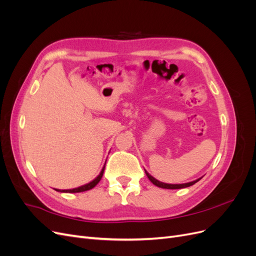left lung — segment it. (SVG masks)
<instances>
[{
	"instance_id": "left-lung-1",
	"label": "left lung",
	"mask_w": 256,
	"mask_h": 256,
	"mask_svg": "<svg viewBox=\"0 0 256 256\" xmlns=\"http://www.w3.org/2000/svg\"><path fill=\"white\" fill-rule=\"evenodd\" d=\"M145 174H146V176L148 177V180L154 184V186H157V187H159V188H164V189H182V188H187V187H190V186H192V184H194L196 182H198L200 178H198V180H193V182H186V184H166V182H159L158 180H156V178L154 177H152L148 172L146 171L145 170Z\"/></svg>"
}]
</instances>
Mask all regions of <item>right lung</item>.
Masks as SVG:
<instances>
[{
	"label": "right lung",
	"instance_id": "obj_1",
	"mask_svg": "<svg viewBox=\"0 0 256 256\" xmlns=\"http://www.w3.org/2000/svg\"><path fill=\"white\" fill-rule=\"evenodd\" d=\"M104 168H106V164L102 170V172L99 173V175L95 178L94 180H92L90 182L86 184H83L81 186V187H78V188H74V189H67V190H60V189H56V191L58 192H65V193H76V192H83V191H88V190H90L95 187V186L100 182V180L102 178V175H104Z\"/></svg>",
	"mask_w": 256,
	"mask_h": 256
}]
</instances>
